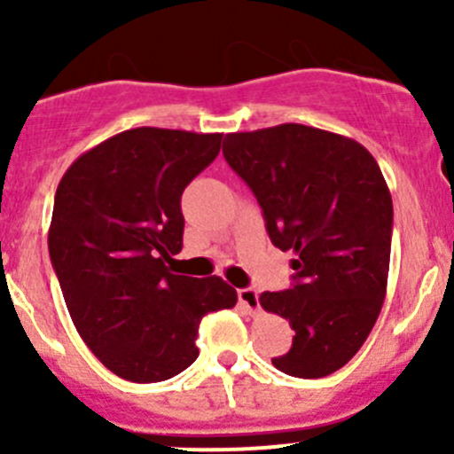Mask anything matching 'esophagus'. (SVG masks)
<instances>
[{
	"label": "esophagus",
	"mask_w": 454,
	"mask_h": 454,
	"mask_svg": "<svg viewBox=\"0 0 454 454\" xmlns=\"http://www.w3.org/2000/svg\"><path fill=\"white\" fill-rule=\"evenodd\" d=\"M237 296H239V303L244 305L250 314L259 312V292L253 290V287H244V290L237 292Z\"/></svg>",
	"instance_id": "1"
}]
</instances>
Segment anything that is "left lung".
Wrapping results in <instances>:
<instances>
[{
    "mask_svg": "<svg viewBox=\"0 0 454 454\" xmlns=\"http://www.w3.org/2000/svg\"><path fill=\"white\" fill-rule=\"evenodd\" d=\"M223 158L253 189L272 244L296 254L294 286L259 296L294 329L272 364L325 378L358 354L387 296L393 201L382 171L360 142L296 122L228 134Z\"/></svg>",
    "mask_w": 454,
    "mask_h": 454,
    "instance_id": "obj_1",
    "label": "left lung"
}]
</instances>
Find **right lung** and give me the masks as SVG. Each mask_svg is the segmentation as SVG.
Returning a JSON list of instances; mask_svg holds the SVG:
<instances>
[{
	"label": "right lung",
	"instance_id": "obj_1",
	"mask_svg": "<svg viewBox=\"0 0 454 454\" xmlns=\"http://www.w3.org/2000/svg\"><path fill=\"white\" fill-rule=\"evenodd\" d=\"M222 136L136 127L85 151L59 182L50 259L76 332L118 378H173L200 356V320L235 308L223 278L167 265L182 250V193Z\"/></svg>",
	"mask_w": 454,
	"mask_h": 454
}]
</instances>
